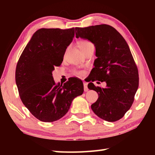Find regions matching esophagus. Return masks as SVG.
<instances>
[{"label": "esophagus", "instance_id": "34e87169", "mask_svg": "<svg viewBox=\"0 0 155 155\" xmlns=\"http://www.w3.org/2000/svg\"><path fill=\"white\" fill-rule=\"evenodd\" d=\"M83 85H84V91L87 92L88 91V88L87 87V83L86 82H83Z\"/></svg>", "mask_w": 155, "mask_h": 155}]
</instances>
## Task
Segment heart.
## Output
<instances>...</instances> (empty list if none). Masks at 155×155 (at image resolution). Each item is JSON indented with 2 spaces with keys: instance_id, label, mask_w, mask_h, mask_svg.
<instances>
[{
  "instance_id": "heart-1",
  "label": "heart",
  "mask_w": 155,
  "mask_h": 155,
  "mask_svg": "<svg viewBox=\"0 0 155 155\" xmlns=\"http://www.w3.org/2000/svg\"><path fill=\"white\" fill-rule=\"evenodd\" d=\"M91 45H92V44L91 43V42H89L88 41H82L80 43V44H79V47H80L81 50L83 51L85 50L88 46H90ZM77 74L79 75H83V72H78Z\"/></svg>"
}]
</instances>
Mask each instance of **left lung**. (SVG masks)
I'll return each mask as SVG.
<instances>
[{"label": "left lung", "mask_w": 155, "mask_h": 155, "mask_svg": "<svg viewBox=\"0 0 155 155\" xmlns=\"http://www.w3.org/2000/svg\"><path fill=\"white\" fill-rule=\"evenodd\" d=\"M75 31L76 38L87 39L95 46L97 58L91 81L107 83L105 88L88 83V88L98 94L91 109L105 121L119 120L132 105L139 84L138 68L129 46L118 31L107 25L77 27Z\"/></svg>", "instance_id": "obj_1"}]
</instances>
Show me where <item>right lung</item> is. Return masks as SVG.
Segmentation results:
<instances>
[{"label": "right lung", "instance_id": "add662e5", "mask_svg": "<svg viewBox=\"0 0 155 155\" xmlns=\"http://www.w3.org/2000/svg\"><path fill=\"white\" fill-rule=\"evenodd\" d=\"M74 28H41L36 31L18 61L15 81L23 104L36 118L52 122L67 113L75 97L83 93V84L70 78L55 83L54 67L62 63L74 37Z\"/></svg>", "mask_w": 155, "mask_h": 155}]
</instances>
